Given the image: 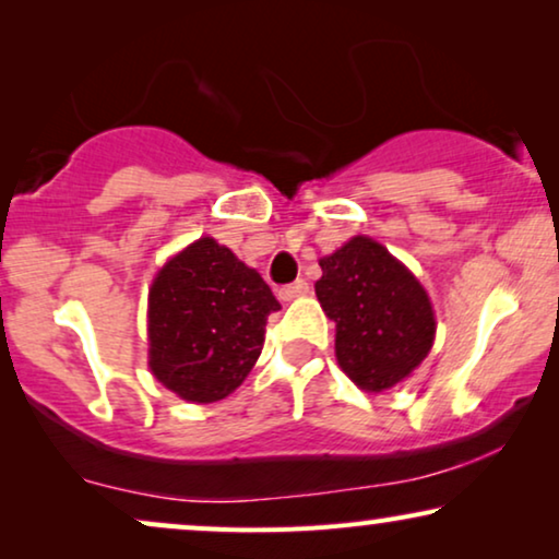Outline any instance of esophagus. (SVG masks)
Masks as SVG:
<instances>
[{
    "label": "esophagus",
    "instance_id": "obj_1",
    "mask_svg": "<svg viewBox=\"0 0 559 559\" xmlns=\"http://www.w3.org/2000/svg\"><path fill=\"white\" fill-rule=\"evenodd\" d=\"M308 293H310L308 282H305V280H295L293 285H287V287L280 289V300L289 302V300H295V297H302V295H308Z\"/></svg>",
    "mask_w": 559,
    "mask_h": 559
}]
</instances>
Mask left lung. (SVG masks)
<instances>
[{"instance_id":"8db88e82","label":"left lung","mask_w":559,"mask_h":559,"mask_svg":"<svg viewBox=\"0 0 559 559\" xmlns=\"http://www.w3.org/2000/svg\"><path fill=\"white\" fill-rule=\"evenodd\" d=\"M320 308L335 323V358L366 392L407 379L435 341V312L419 280L369 236L320 259Z\"/></svg>"}]
</instances>
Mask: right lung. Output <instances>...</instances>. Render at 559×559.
<instances>
[{
	"mask_svg": "<svg viewBox=\"0 0 559 559\" xmlns=\"http://www.w3.org/2000/svg\"><path fill=\"white\" fill-rule=\"evenodd\" d=\"M274 310L259 272L203 236L167 259L150 287V371L186 402L224 400L257 364Z\"/></svg>",
	"mask_w": 559,
	"mask_h": 559,
	"instance_id": "add662e5",
	"label": "right lung"
}]
</instances>
